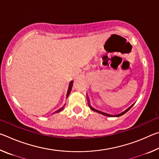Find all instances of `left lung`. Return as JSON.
Here are the masks:
<instances>
[{
	"instance_id": "left-lung-1",
	"label": "left lung",
	"mask_w": 159,
	"mask_h": 159,
	"mask_svg": "<svg viewBox=\"0 0 159 159\" xmlns=\"http://www.w3.org/2000/svg\"><path fill=\"white\" fill-rule=\"evenodd\" d=\"M88 102H89V99H88ZM89 104V107H90V108L93 110V111H96V112H98V113H99V114H102V115H104V116H109V117H118V116H122V115H123L124 114H125L126 112H127L128 111H129V110H130V109H131V107L133 106V105H132L131 107H129L128 109H127L125 110V111H124L123 112H122V113H120V114H117V115H111V114H107V113H104V112H102V111H99V110H97V109H94L93 107H91L90 105V104Z\"/></svg>"
}]
</instances>
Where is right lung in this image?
Segmentation results:
<instances>
[{
    "instance_id": "add662e5",
    "label": "right lung",
    "mask_w": 159,
    "mask_h": 159,
    "mask_svg": "<svg viewBox=\"0 0 159 159\" xmlns=\"http://www.w3.org/2000/svg\"><path fill=\"white\" fill-rule=\"evenodd\" d=\"M72 85H73V81H71L70 82V83H69V88H68V91H67V94H66V98H68V96H69V95L70 94V93H71V88H72ZM64 106H65V104H64ZM63 109H64V107H62V108H61V109H60L59 110H57V111H55V113H58V112H60L61 110H63Z\"/></svg>"
}]
</instances>
